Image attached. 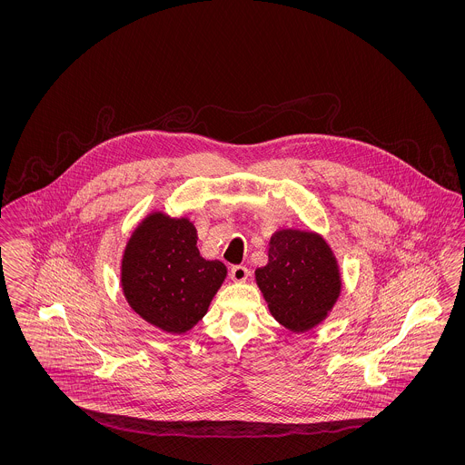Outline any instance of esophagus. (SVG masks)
<instances>
[{
  "label": "esophagus",
  "instance_id": "obj_1",
  "mask_svg": "<svg viewBox=\"0 0 465 465\" xmlns=\"http://www.w3.org/2000/svg\"><path fill=\"white\" fill-rule=\"evenodd\" d=\"M230 277H232V281H235V282H245V279L249 277V270L242 265L232 266Z\"/></svg>",
  "mask_w": 465,
  "mask_h": 465
}]
</instances>
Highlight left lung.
I'll use <instances>...</instances> for the list:
<instances>
[{
	"label": "left lung",
	"mask_w": 465,
	"mask_h": 465,
	"mask_svg": "<svg viewBox=\"0 0 465 465\" xmlns=\"http://www.w3.org/2000/svg\"><path fill=\"white\" fill-rule=\"evenodd\" d=\"M256 282L275 321L294 332L322 322L341 289L330 245L321 235L302 230L272 235L268 263L256 270Z\"/></svg>",
	"instance_id": "left-lung-1"
}]
</instances>
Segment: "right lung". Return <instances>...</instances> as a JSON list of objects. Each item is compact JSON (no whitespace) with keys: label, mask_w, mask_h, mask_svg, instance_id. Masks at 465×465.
Returning <instances> with one entry per match:
<instances>
[{"label":"right lung","mask_w":465,"mask_h":465,"mask_svg":"<svg viewBox=\"0 0 465 465\" xmlns=\"http://www.w3.org/2000/svg\"><path fill=\"white\" fill-rule=\"evenodd\" d=\"M186 218L150 214L125 247L122 289L135 313L167 332L192 330L222 288L226 266L202 258Z\"/></svg>","instance_id":"right-lung-1"}]
</instances>
